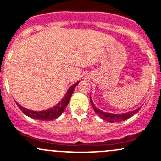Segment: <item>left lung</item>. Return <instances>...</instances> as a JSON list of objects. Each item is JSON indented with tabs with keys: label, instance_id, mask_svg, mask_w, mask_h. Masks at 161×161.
Instances as JSON below:
<instances>
[{
	"label": "left lung",
	"instance_id": "1",
	"mask_svg": "<svg viewBox=\"0 0 161 161\" xmlns=\"http://www.w3.org/2000/svg\"><path fill=\"white\" fill-rule=\"evenodd\" d=\"M90 101H91L92 106L94 111L96 112V114H97L98 116H100L101 119H103L106 120V121H108V122H110V123L121 122V121L126 120L127 119L130 118V117H132L133 114H135L136 113H137V112L139 111V110H140V108H138V109L133 110V111L128 112V113H124V114H111V113L103 112V111H101V110H98V109H97V108L95 106V105L93 104L92 100L91 97H90Z\"/></svg>",
	"mask_w": 161,
	"mask_h": 161
}]
</instances>
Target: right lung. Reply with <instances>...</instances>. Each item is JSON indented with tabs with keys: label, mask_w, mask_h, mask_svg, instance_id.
<instances>
[{
	"label": "right lung",
	"mask_w": 161,
	"mask_h": 161,
	"mask_svg": "<svg viewBox=\"0 0 161 161\" xmlns=\"http://www.w3.org/2000/svg\"><path fill=\"white\" fill-rule=\"evenodd\" d=\"M78 83H74V85H72L71 87H69V89L68 90L67 93L65 94L64 97L61 100L60 103L57 104L56 106H54V107L51 108L49 110H42V111H33V110H29L25 109L24 107L21 106L19 104H17V106H19L20 110H22V112L24 114H26L28 117H31L32 119H39V120H45V121H50V120L55 119L58 118L60 114L63 113V111L64 110V109L66 108L67 105H68L69 101L70 100V97L72 96L73 92H74V88L78 85Z\"/></svg>",
	"instance_id": "1"
}]
</instances>
